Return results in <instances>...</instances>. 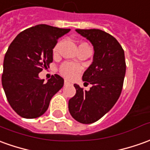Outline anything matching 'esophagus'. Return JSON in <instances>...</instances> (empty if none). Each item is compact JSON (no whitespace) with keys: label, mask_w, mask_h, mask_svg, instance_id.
Listing matches in <instances>:
<instances>
[{"label":"esophagus","mask_w":150,"mask_h":150,"mask_svg":"<svg viewBox=\"0 0 150 150\" xmlns=\"http://www.w3.org/2000/svg\"><path fill=\"white\" fill-rule=\"evenodd\" d=\"M67 85H70V82L68 81H64V86H67Z\"/></svg>","instance_id":"esophagus-1"}]
</instances>
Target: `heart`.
Wrapping results in <instances>:
<instances>
[{
	"instance_id": "1",
	"label": "heart",
	"mask_w": 150,
	"mask_h": 150,
	"mask_svg": "<svg viewBox=\"0 0 150 150\" xmlns=\"http://www.w3.org/2000/svg\"><path fill=\"white\" fill-rule=\"evenodd\" d=\"M87 45V44L82 43L80 45ZM59 43H57L56 45H54L53 49L54 55L57 54L58 51H59ZM80 72H81V68L79 66H77V64H72V63H64L59 68L60 74L67 79H73L74 77H77Z\"/></svg>"
}]
</instances>
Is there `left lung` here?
Listing matches in <instances>:
<instances>
[{"label":"left lung","mask_w":150,"mask_h":150,"mask_svg":"<svg viewBox=\"0 0 150 150\" xmlns=\"http://www.w3.org/2000/svg\"><path fill=\"white\" fill-rule=\"evenodd\" d=\"M94 48L91 64L82 80L92 86L84 91L77 84L75 96L69 101L70 114L77 122L90 124L100 119L113 107L123 86L126 62L124 50L110 34L100 29H76Z\"/></svg>","instance_id":"8db88e82"}]
</instances>
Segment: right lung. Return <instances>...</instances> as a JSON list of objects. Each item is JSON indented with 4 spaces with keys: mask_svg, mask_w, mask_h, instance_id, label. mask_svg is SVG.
Returning <instances> with one entry per match:
<instances>
[{
    "mask_svg": "<svg viewBox=\"0 0 150 150\" xmlns=\"http://www.w3.org/2000/svg\"><path fill=\"white\" fill-rule=\"evenodd\" d=\"M70 29L38 24L17 35L6 51L1 83L7 100L19 116L36 118L44 114L51 98L63 87L54 74L46 83L38 74L53 61L58 39Z\"/></svg>",
    "mask_w": 150,
    "mask_h": 150,
    "instance_id": "right-lung-1",
    "label": "right lung"
}]
</instances>
